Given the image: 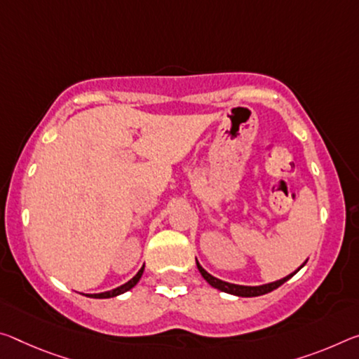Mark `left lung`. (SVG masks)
Here are the masks:
<instances>
[{"instance_id":"8db88e82","label":"left lung","mask_w":359,"mask_h":359,"mask_svg":"<svg viewBox=\"0 0 359 359\" xmlns=\"http://www.w3.org/2000/svg\"><path fill=\"white\" fill-rule=\"evenodd\" d=\"M306 260H309V259H306ZM306 260L304 262L302 265L299 266L297 270H295L294 273H291V275L284 276V278H281V280H278V281L260 284V286H243V284H233V283L222 281V280H219V278L212 276V275H210V273H208L206 270H204L203 266H201V264L198 260H196V266H198V270H200L201 276L204 278V280H206L212 287L219 289V291L226 292V294H231V295H238V297H257V295H264V294H269L271 291H275V289L280 287L281 284H284L287 280H291V278L295 275V273H297L306 264Z\"/></svg>"}]
</instances>
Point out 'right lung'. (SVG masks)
Returning <instances> with one entry per match:
<instances>
[{"label":"right lung","instance_id":"1","mask_svg":"<svg viewBox=\"0 0 359 359\" xmlns=\"http://www.w3.org/2000/svg\"><path fill=\"white\" fill-rule=\"evenodd\" d=\"M144 269H145V265L142 266V269L137 271V275H135L134 278H130V280H129L128 283H124L123 286H118V287L111 289V291H107V292H100V294H84V295H86V297H93V299H110V297H116V295H119V294L128 292L129 289H133V287L135 286V284L139 283V280L142 278V273H144Z\"/></svg>","mask_w":359,"mask_h":359}]
</instances>
